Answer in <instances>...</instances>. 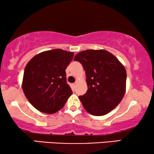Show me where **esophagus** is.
<instances>
[{
    "label": "esophagus",
    "instance_id": "34e87169",
    "mask_svg": "<svg viewBox=\"0 0 154 154\" xmlns=\"http://www.w3.org/2000/svg\"><path fill=\"white\" fill-rule=\"evenodd\" d=\"M78 82H79V81H75V83H73V86H74V87H75V86H76V85L78 84Z\"/></svg>",
    "mask_w": 154,
    "mask_h": 154
}]
</instances>
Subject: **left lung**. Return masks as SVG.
Instances as JSON below:
<instances>
[{
	"label": "left lung",
	"instance_id": "1",
	"mask_svg": "<svg viewBox=\"0 0 154 154\" xmlns=\"http://www.w3.org/2000/svg\"><path fill=\"white\" fill-rule=\"evenodd\" d=\"M74 61L80 62L86 74L88 91L79 96L88 112L102 116L119 105L125 93L127 72L122 63L104 49L78 53Z\"/></svg>",
	"mask_w": 154,
	"mask_h": 154
}]
</instances>
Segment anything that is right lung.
<instances>
[{"mask_svg":"<svg viewBox=\"0 0 154 154\" xmlns=\"http://www.w3.org/2000/svg\"><path fill=\"white\" fill-rule=\"evenodd\" d=\"M73 55L71 51L52 49L38 54L26 65L23 90L31 105L39 111L57 112L72 95L65 70Z\"/></svg>","mask_w":154,"mask_h":154,"instance_id":"add662e5","label":"right lung"}]
</instances>
